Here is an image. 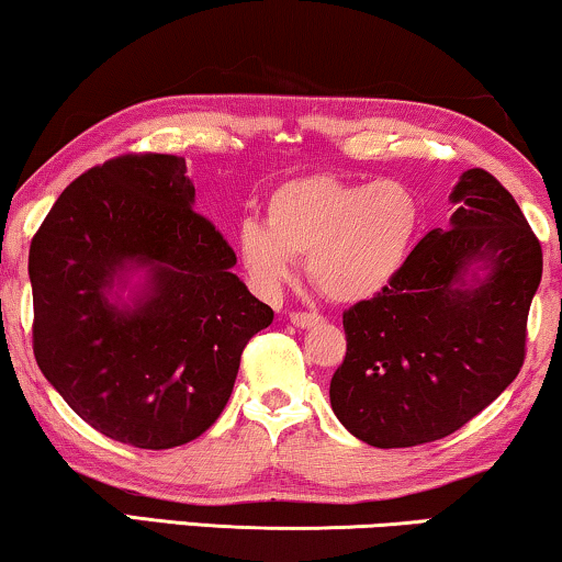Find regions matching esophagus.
I'll return each instance as SVG.
<instances>
[{
    "label": "esophagus",
    "instance_id": "34e87169",
    "mask_svg": "<svg viewBox=\"0 0 562 562\" xmlns=\"http://www.w3.org/2000/svg\"><path fill=\"white\" fill-rule=\"evenodd\" d=\"M289 322H291V325H294V327H299V329H310V327H314V325H319L322 317H317V314L294 312V314H289Z\"/></svg>",
    "mask_w": 562,
    "mask_h": 562
}]
</instances>
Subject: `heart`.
I'll return each mask as SVG.
<instances>
[{
    "instance_id": "1",
    "label": "heart",
    "mask_w": 562,
    "mask_h": 562,
    "mask_svg": "<svg viewBox=\"0 0 562 562\" xmlns=\"http://www.w3.org/2000/svg\"><path fill=\"white\" fill-rule=\"evenodd\" d=\"M419 227L422 204L409 183L302 176L271 191L266 222L237 225L235 250L263 299L279 296L296 256H306V273L322 294L358 304L394 283Z\"/></svg>"
}]
</instances>
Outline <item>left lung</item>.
Segmentation results:
<instances>
[{"label": "left lung", "mask_w": 562, "mask_h": 562, "mask_svg": "<svg viewBox=\"0 0 562 562\" xmlns=\"http://www.w3.org/2000/svg\"><path fill=\"white\" fill-rule=\"evenodd\" d=\"M445 227L422 237L394 283L342 314L348 352L329 404L352 437L412 448L486 409L525 363L542 248L514 196L471 168Z\"/></svg>", "instance_id": "8db88e82"}]
</instances>
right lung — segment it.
I'll return each instance as SVG.
<instances>
[{"label": "right lung", "mask_w": 562, "mask_h": 562, "mask_svg": "<svg viewBox=\"0 0 562 562\" xmlns=\"http://www.w3.org/2000/svg\"><path fill=\"white\" fill-rule=\"evenodd\" d=\"M187 160L122 156L66 187L30 245L35 360L79 417L143 450L191 442L273 322L194 212Z\"/></svg>", "instance_id": "obj_1"}]
</instances>
